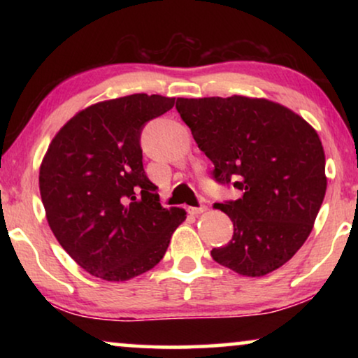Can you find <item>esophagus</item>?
<instances>
[{"instance_id": "1", "label": "esophagus", "mask_w": 358, "mask_h": 358, "mask_svg": "<svg viewBox=\"0 0 358 358\" xmlns=\"http://www.w3.org/2000/svg\"><path fill=\"white\" fill-rule=\"evenodd\" d=\"M203 212H207V207H205V205H200V207H190L189 208V213H192V215H200V213H203Z\"/></svg>"}]
</instances>
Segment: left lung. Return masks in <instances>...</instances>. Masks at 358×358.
<instances>
[{"mask_svg": "<svg viewBox=\"0 0 358 358\" xmlns=\"http://www.w3.org/2000/svg\"><path fill=\"white\" fill-rule=\"evenodd\" d=\"M176 109L213 163V179L243 194L215 203L234 233L212 257L239 275L277 271L310 236L324 200L326 158L316 130L288 107L257 97H178Z\"/></svg>", "mask_w": 358, "mask_h": 358, "instance_id": "8db88e82", "label": "left lung"}]
</instances>
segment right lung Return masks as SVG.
Instances as JSON below:
<instances>
[{
	"label": "right lung",
	"mask_w": 358,
	"mask_h": 358,
	"mask_svg": "<svg viewBox=\"0 0 358 358\" xmlns=\"http://www.w3.org/2000/svg\"><path fill=\"white\" fill-rule=\"evenodd\" d=\"M174 97L131 94L92 104L53 136L38 173L47 222L78 266L125 282L163 259L184 208H164L146 178L140 134Z\"/></svg>",
	"instance_id": "1"
}]
</instances>
